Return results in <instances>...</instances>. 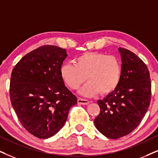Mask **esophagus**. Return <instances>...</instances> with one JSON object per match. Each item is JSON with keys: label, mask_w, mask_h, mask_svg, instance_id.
I'll return each instance as SVG.
<instances>
[{"label": "esophagus", "mask_w": 158, "mask_h": 158, "mask_svg": "<svg viewBox=\"0 0 158 158\" xmlns=\"http://www.w3.org/2000/svg\"><path fill=\"white\" fill-rule=\"evenodd\" d=\"M77 103L81 105H87L89 102L88 100L83 99V98H78L77 100Z\"/></svg>", "instance_id": "1"}]
</instances>
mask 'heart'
I'll list each match as a JSON object with an SVG mask.
<instances>
[{
  "instance_id": "b5f03b06",
  "label": "heart",
  "mask_w": 158,
  "mask_h": 158,
  "mask_svg": "<svg viewBox=\"0 0 158 158\" xmlns=\"http://www.w3.org/2000/svg\"><path fill=\"white\" fill-rule=\"evenodd\" d=\"M121 74L119 60L99 52L84 53L73 60V64L65 63L60 68L62 79L71 89H78L88 81L80 91L85 96L111 93L118 86Z\"/></svg>"
}]
</instances>
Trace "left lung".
<instances>
[{
  "instance_id": "8db88e82",
  "label": "left lung",
  "mask_w": 158,
  "mask_h": 158,
  "mask_svg": "<svg viewBox=\"0 0 158 158\" xmlns=\"http://www.w3.org/2000/svg\"><path fill=\"white\" fill-rule=\"evenodd\" d=\"M122 74L118 86L98 104L101 112L95 126L109 139L125 136L136 128L151 100V80L147 65L128 49L119 48Z\"/></svg>"
}]
</instances>
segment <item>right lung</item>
<instances>
[{
    "label": "right lung",
    "mask_w": 158,
    "mask_h": 158,
    "mask_svg": "<svg viewBox=\"0 0 158 158\" xmlns=\"http://www.w3.org/2000/svg\"><path fill=\"white\" fill-rule=\"evenodd\" d=\"M65 49L44 45L25 55L14 68L10 99L22 125L39 139L53 136L66 122L77 98L65 86L60 68Z\"/></svg>",
    "instance_id": "1"
}]
</instances>
